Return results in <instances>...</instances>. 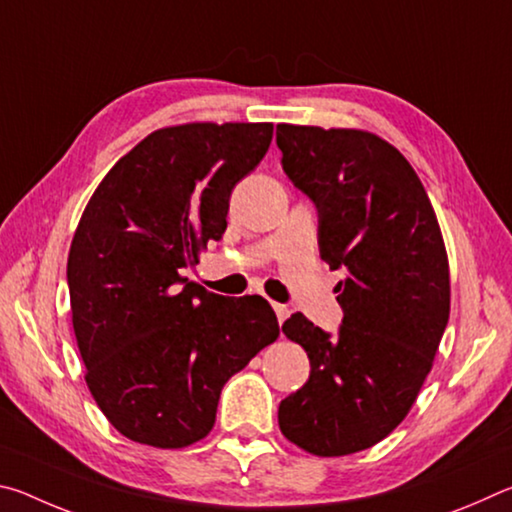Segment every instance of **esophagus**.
<instances>
[{"label": "esophagus", "instance_id": "1", "mask_svg": "<svg viewBox=\"0 0 512 512\" xmlns=\"http://www.w3.org/2000/svg\"><path fill=\"white\" fill-rule=\"evenodd\" d=\"M273 309H275V316H277V323H284V320L289 318V314H291V309L287 307V305H280V302H273Z\"/></svg>", "mask_w": 512, "mask_h": 512}]
</instances>
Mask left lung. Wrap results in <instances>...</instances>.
<instances>
[{
	"label": "left lung",
	"mask_w": 512,
	"mask_h": 512,
	"mask_svg": "<svg viewBox=\"0 0 512 512\" xmlns=\"http://www.w3.org/2000/svg\"><path fill=\"white\" fill-rule=\"evenodd\" d=\"M282 169L318 210V248L343 325L332 336L305 316L282 325L311 363L280 402L293 445L345 456L384 440L418 397L449 320V264L418 173L381 137L354 128L277 124Z\"/></svg>",
	"instance_id": "obj_1"
}]
</instances>
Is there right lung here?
<instances>
[{"mask_svg":"<svg viewBox=\"0 0 512 512\" xmlns=\"http://www.w3.org/2000/svg\"><path fill=\"white\" fill-rule=\"evenodd\" d=\"M271 140L273 124L160 128L85 207L67 257L72 325L94 402L135 443L205 438L225 381L280 336L262 296H216L185 277Z\"/></svg>","mask_w":512,"mask_h":512,"instance_id":"add662e5","label":"right lung"}]
</instances>
